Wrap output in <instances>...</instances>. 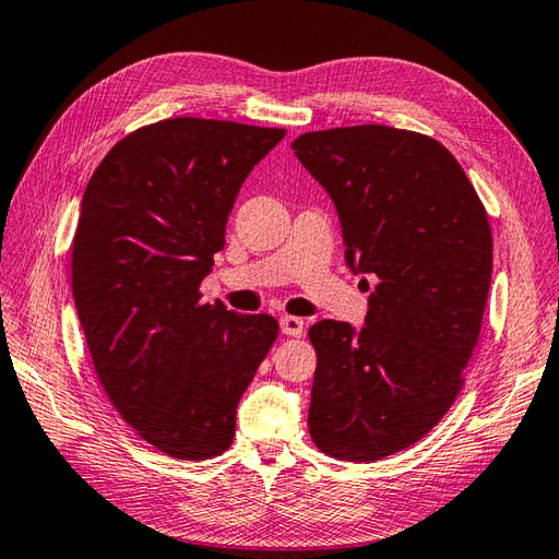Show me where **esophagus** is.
Instances as JSON below:
<instances>
[{"label":"esophagus","instance_id":"1","mask_svg":"<svg viewBox=\"0 0 559 559\" xmlns=\"http://www.w3.org/2000/svg\"><path fill=\"white\" fill-rule=\"evenodd\" d=\"M281 331L285 335H293V338H300L305 333V321L300 317H290V314H283L281 317Z\"/></svg>","mask_w":559,"mask_h":559}]
</instances>
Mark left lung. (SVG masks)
Instances as JSON below:
<instances>
[{"instance_id": "8db88e82", "label": "left lung", "mask_w": 559, "mask_h": 559, "mask_svg": "<svg viewBox=\"0 0 559 559\" xmlns=\"http://www.w3.org/2000/svg\"><path fill=\"white\" fill-rule=\"evenodd\" d=\"M293 150L335 204L347 266L373 283L359 331L309 329V433L331 457L376 462L417 443L462 391L490 288L488 216L428 135L369 123L305 133Z\"/></svg>"}]
</instances>
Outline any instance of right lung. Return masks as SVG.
Masks as SVG:
<instances>
[{"instance_id":"add662e5","label":"right lung","mask_w":559,"mask_h":559,"mask_svg":"<svg viewBox=\"0 0 559 559\" xmlns=\"http://www.w3.org/2000/svg\"><path fill=\"white\" fill-rule=\"evenodd\" d=\"M283 128L166 119L126 135L81 202L71 274L78 319L116 412L176 460L236 436L242 393L278 335L269 314L202 305L226 221Z\"/></svg>"}]
</instances>
